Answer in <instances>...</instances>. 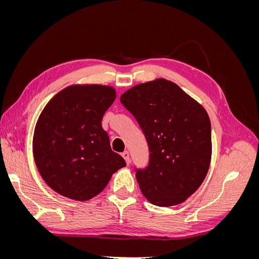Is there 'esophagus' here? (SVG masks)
Segmentation results:
<instances>
[{"label": "esophagus", "mask_w": 259, "mask_h": 259, "mask_svg": "<svg viewBox=\"0 0 259 259\" xmlns=\"http://www.w3.org/2000/svg\"><path fill=\"white\" fill-rule=\"evenodd\" d=\"M122 156L124 158V160L126 161V164L128 165V164L131 163V159H130V153H128V151H124V152L122 153Z\"/></svg>", "instance_id": "esophagus-1"}]
</instances>
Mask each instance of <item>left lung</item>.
<instances>
[{
	"mask_svg": "<svg viewBox=\"0 0 259 259\" xmlns=\"http://www.w3.org/2000/svg\"><path fill=\"white\" fill-rule=\"evenodd\" d=\"M149 147V164L136 169L139 188L156 206L185 202L204 180L211 158L210 121L204 108L165 79L140 83L120 97Z\"/></svg>",
	"mask_w": 259,
	"mask_h": 259,
	"instance_id": "obj_1",
	"label": "left lung"
}]
</instances>
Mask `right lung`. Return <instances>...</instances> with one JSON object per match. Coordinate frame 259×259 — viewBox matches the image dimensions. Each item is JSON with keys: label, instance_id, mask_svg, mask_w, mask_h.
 Segmentation results:
<instances>
[{"label": "right lung", "instance_id": "1", "mask_svg": "<svg viewBox=\"0 0 259 259\" xmlns=\"http://www.w3.org/2000/svg\"><path fill=\"white\" fill-rule=\"evenodd\" d=\"M115 97L112 86L75 84L57 93L44 107L34 128L33 158L38 173L54 191L88 201L126 165L111 150L101 126Z\"/></svg>", "mask_w": 259, "mask_h": 259}]
</instances>
